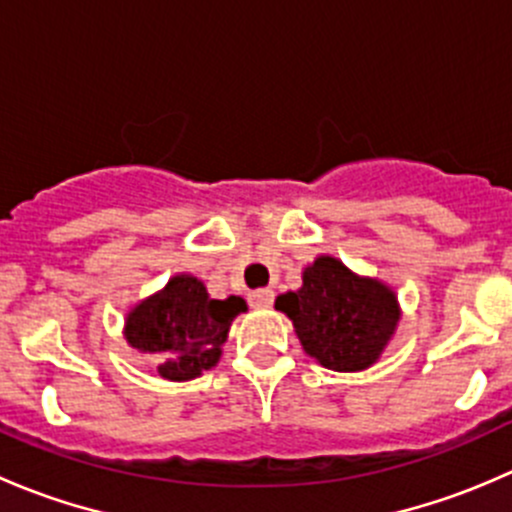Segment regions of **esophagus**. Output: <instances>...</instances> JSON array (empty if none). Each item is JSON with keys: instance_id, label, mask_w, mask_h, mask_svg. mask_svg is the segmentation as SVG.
I'll return each mask as SVG.
<instances>
[{"instance_id": "esophagus-1", "label": "esophagus", "mask_w": 512, "mask_h": 512, "mask_svg": "<svg viewBox=\"0 0 512 512\" xmlns=\"http://www.w3.org/2000/svg\"><path fill=\"white\" fill-rule=\"evenodd\" d=\"M272 302H275V292H272L270 287L265 289H255V292L250 294V304L255 309H267L272 307Z\"/></svg>"}]
</instances>
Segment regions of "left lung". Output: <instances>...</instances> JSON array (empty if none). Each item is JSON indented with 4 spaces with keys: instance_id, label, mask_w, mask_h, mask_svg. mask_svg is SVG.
<instances>
[{
    "instance_id": "1",
    "label": "left lung",
    "mask_w": 512,
    "mask_h": 512,
    "mask_svg": "<svg viewBox=\"0 0 512 512\" xmlns=\"http://www.w3.org/2000/svg\"><path fill=\"white\" fill-rule=\"evenodd\" d=\"M275 309L292 319L304 352L334 371L369 369L401 317L394 289L329 255L304 267L302 287L280 294Z\"/></svg>"
}]
</instances>
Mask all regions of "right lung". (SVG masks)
<instances>
[{"label": "right lung", "mask_w": 512, "mask_h": 512, "mask_svg": "<svg viewBox=\"0 0 512 512\" xmlns=\"http://www.w3.org/2000/svg\"><path fill=\"white\" fill-rule=\"evenodd\" d=\"M240 312H247L242 297L210 299L198 277L175 275L128 312L126 342L143 354L163 356L158 364L163 379L190 381L218 364Z\"/></svg>", "instance_id": "right-lung-1"}]
</instances>
